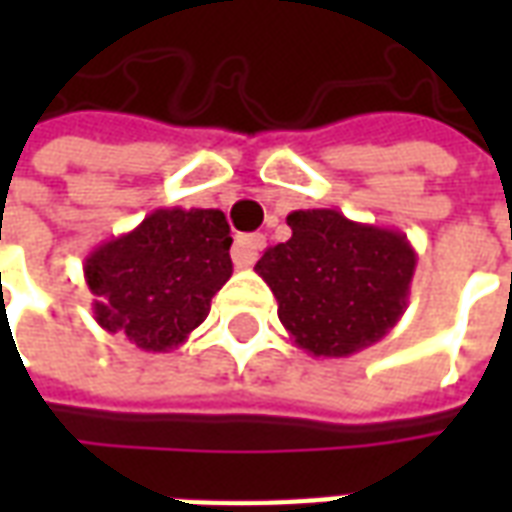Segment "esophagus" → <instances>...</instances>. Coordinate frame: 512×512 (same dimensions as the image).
I'll list each match as a JSON object with an SVG mask.
<instances>
[{"label": "esophagus", "instance_id": "34e87169", "mask_svg": "<svg viewBox=\"0 0 512 512\" xmlns=\"http://www.w3.org/2000/svg\"><path fill=\"white\" fill-rule=\"evenodd\" d=\"M263 246H266V238L260 233L252 235H238L233 244V263L235 268H249L255 266L257 255L263 252Z\"/></svg>", "mask_w": 512, "mask_h": 512}]
</instances>
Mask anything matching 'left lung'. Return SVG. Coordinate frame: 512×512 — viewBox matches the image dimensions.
Returning <instances> with one entry per match:
<instances>
[{"label": "left lung", "instance_id": "obj_1", "mask_svg": "<svg viewBox=\"0 0 512 512\" xmlns=\"http://www.w3.org/2000/svg\"><path fill=\"white\" fill-rule=\"evenodd\" d=\"M293 235L268 246L255 271L277 296L290 340L312 356H351L384 340L408 307L417 252L389 227L334 208L288 216Z\"/></svg>", "mask_w": 512, "mask_h": 512}]
</instances>
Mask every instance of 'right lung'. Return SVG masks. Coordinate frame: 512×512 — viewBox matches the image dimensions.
Returning a JSON list of instances; mask_svg holds the SVG:
<instances>
[{
	"mask_svg": "<svg viewBox=\"0 0 512 512\" xmlns=\"http://www.w3.org/2000/svg\"><path fill=\"white\" fill-rule=\"evenodd\" d=\"M230 224L216 208H158L84 260L101 329L153 354L189 340L233 274Z\"/></svg>",
	"mask_w": 512,
	"mask_h": 512,
	"instance_id": "right-lung-1",
	"label": "right lung"
}]
</instances>
